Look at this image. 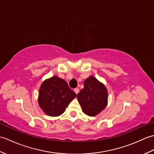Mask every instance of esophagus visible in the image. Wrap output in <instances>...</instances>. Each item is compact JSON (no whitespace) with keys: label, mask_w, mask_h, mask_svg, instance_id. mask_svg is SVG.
I'll return each instance as SVG.
<instances>
[{"label":"esophagus","mask_w":154,"mask_h":154,"mask_svg":"<svg viewBox=\"0 0 154 154\" xmlns=\"http://www.w3.org/2000/svg\"><path fill=\"white\" fill-rule=\"evenodd\" d=\"M74 92L77 94L78 93H79V89H78V88H75V89H74Z\"/></svg>","instance_id":"esophagus-1"}]
</instances>
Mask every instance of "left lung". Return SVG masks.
I'll list each match as a JSON object with an SVG mask.
<instances>
[{
    "instance_id": "8db88e82",
    "label": "left lung",
    "mask_w": 154,
    "mask_h": 154,
    "mask_svg": "<svg viewBox=\"0 0 154 154\" xmlns=\"http://www.w3.org/2000/svg\"><path fill=\"white\" fill-rule=\"evenodd\" d=\"M77 99L85 114L94 116L105 109L108 93L105 86L95 77L90 76L85 81L84 88L77 94Z\"/></svg>"
}]
</instances>
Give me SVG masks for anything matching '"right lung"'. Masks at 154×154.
I'll return each mask as SVG.
<instances>
[{
	"instance_id": "add662e5",
	"label": "right lung",
	"mask_w": 154,
	"mask_h": 154,
	"mask_svg": "<svg viewBox=\"0 0 154 154\" xmlns=\"http://www.w3.org/2000/svg\"><path fill=\"white\" fill-rule=\"evenodd\" d=\"M76 96V93L69 87L66 81L54 76L42 83L39 91L38 103L48 115L57 116L64 112Z\"/></svg>"
}]
</instances>
